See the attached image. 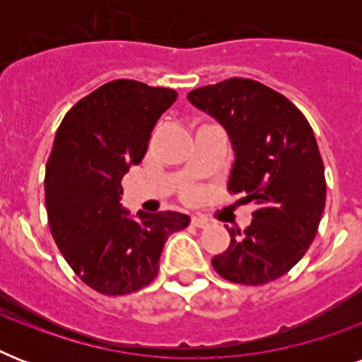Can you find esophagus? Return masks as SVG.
Returning <instances> with one entry per match:
<instances>
[{
	"label": "esophagus",
	"mask_w": 362,
	"mask_h": 362,
	"mask_svg": "<svg viewBox=\"0 0 362 362\" xmlns=\"http://www.w3.org/2000/svg\"><path fill=\"white\" fill-rule=\"evenodd\" d=\"M192 226L199 227V229H204V227H209L210 223H209V220H206V218H203V216H193Z\"/></svg>",
	"instance_id": "1"
}]
</instances>
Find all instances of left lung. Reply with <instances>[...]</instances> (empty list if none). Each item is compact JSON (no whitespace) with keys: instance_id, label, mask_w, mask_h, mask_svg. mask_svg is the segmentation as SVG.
Listing matches in <instances>:
<instances>
[{"instance_id":"left-lung-1","label":"left lung","mask_w":362,"mask_h":362,"mask_svg":"<svg viewBox=\"0 0 362 362\" xmlns=\"http://www.w3.org/2000/svg\"><path fill=\"white\" fill-rule=\"evenodd\" d=\"M187 101L226 129L235 161L229 189L257 210L212 259L235 284L261 286L303 259L325 209V169L308 120L281 93L250 78H229L187 93Z\"/></svg>"}]
</instances>
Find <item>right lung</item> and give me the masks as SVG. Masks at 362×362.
I'll list each match as a JSON object with an SVG mask.
<instances>
[{
    "label": "right lung",
    "instance_id": "obj_1",
    "mask_svg": "<svg viewBox=\"0 0 362 362\" xmlns=\"http://www.w3.org/2000/svg\"><path fill=\"white\" fill-rule=\"evenodd\" d=\"M175 101L169 88L107 82L65 115L54 139L45 175L48 226L75 274L103 295L148 286L165 240L189 226L180 212L133 216L120 203L122 178L141 163L153 125Z\"/></svg>",
    "mask_w": 362,
    "mask_h": 362
}]
</instances>
